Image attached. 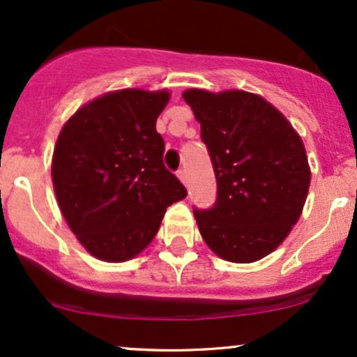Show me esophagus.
Returning <instances> with one entry per match:
<instances>
[{"mask_svg":"<svg viewBox=\"0 0 357 357\" xmlns=\"http://www.w3.org/2000/svg\"><path fill=\"white\" fill-rule=\"evenodd\" d=\"M176 176H178L179 181H181L183 184H188V174H186V171H184V169H179L178 173H176Z\"/></svg>","mask_w":357,"mask_h":357,"instance_id":"1","label":"esophagus"}]
</instances>
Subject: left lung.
<instances>
[{
	"label": "left lung",
	"instance_id": "8db88e82",
	"mask_svg": "<svg viewBox=\"0 0 357 357\" xmlns=\"http://www.w3.org/2000/svg\"><path fill=\"white\" fill-rule=\"evenodd\" d=\"M202 124L218 198L195 211L204 243L233 264H252L282 245L301 218L310 186L304 142L280 110L245 90L188 89Z\"/></svg>",
	"mask_w": 357,
	"mask_h": 357
}]
</instances>
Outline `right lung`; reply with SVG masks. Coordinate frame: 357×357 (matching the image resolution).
I'll return each instance as SVG.
<instances>
[{"instance_id":"1","label":"right lung","mask_w":357,"mask_h":357,"mask_svg":"<svg viewBox=\"0 0 357 357\" xmlns=\"http://www.w3.org/2000/svg\"><path fill=\"white\" fill-rule=\"evenodd\" d=\"M169 90L122 89L87 102L61 127L52 158L56 203L73 235L104 261L137 257L186 190L162 165L155 121Z\"/></svg>"}]
</instances>
